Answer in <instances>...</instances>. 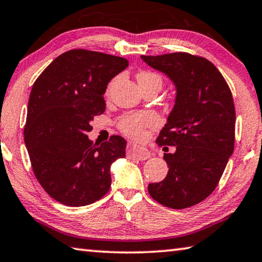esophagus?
Instances as JSON below:
<instances>
[{
  "label": "esophagus",
  "instance_id": "34e87169",
  "mask_svg": "<svg viewBox=\"0 0 262 262\" xmlns=\"http://www.w3.org/2000/svg\"><path fill=\"white\" fill-rule=\"evenodd\" d=\"M127 152L134 159L140 160V161H144V160L149 159L150 154L146 148L141 147L139 145H136L134 143H130L127 145Z\"/></svg>",
  "mask_w": 262,
  "mask_h": 262
}]
</instances>
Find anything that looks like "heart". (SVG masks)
Segmentation results:
<instances>
[{"mask_svg":"<svg viewBox=\"0 0 262 262\" xmlns=\"http://www.w3.org/2000/svg\"><path fill=\"white\" fill-rule=\"evenodd\" d=\"M137 80H138L139 85L158 84L160 86V89H161L162 85L161 77L153 72H140L137 75ZM154 122V117L147 113L130 114L119 119L118 127L121 128V131L124 132L126 136L131 137V138L138 139L143 137L144 128L153 125Z\"/></svg>","mask_w":262,"mask_h":262,"instance_id":"1","label":"heart"}]
</instances>
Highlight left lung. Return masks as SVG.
Returning <instances> with one entry per match:
<instances>
[{
    "instance_id": "obj_1",
    "label": "left lung",
    "mask_w": 262,
    "mask_h": 262,
    "mask_svg": "<svg viewBox=\"0 0 262 262\" xmlns=\"http://www.w3.org/2000/svg\"><path fill=\"white\" fill-rule=\"evenodd\" d=\"M140 58L175 86V103L160 132L168 175L148 185L150 196L167 207H191L215 190L235 146V105L230 89L213 63L187 53ZM167 148V147H163Z\"/></svg>"
}]
</instances>
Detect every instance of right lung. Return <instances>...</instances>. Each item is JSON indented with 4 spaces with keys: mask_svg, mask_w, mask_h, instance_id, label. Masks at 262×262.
Instances as JSON below:
<instances>
[{
    "mask_svg": "<svg viewBox=\"0 0 262 262\" xmlns=\"http://www.w3.org/2000/svg\"><path fill=\"white\" fill-rule=\"evenodd\" d=\"M127 66L123 57L69 50L32 87L24 141L36 180L58 203L80 207L109 191L110 167L125 158L126 140L113 136L99 145L86 134L93 117L104 113L109 81Z\"/></svg>",
    "mask_w": 262,
    "mask_h": 262,
    "instance_id": "add662e5",
    "label": "right lung"
}]
</instances>
